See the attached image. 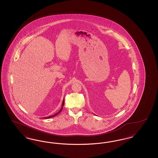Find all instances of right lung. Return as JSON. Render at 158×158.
<instances>
[{
    "label": "right lung",
    "instance_id": "1",
    "mask_svg": "<svg viewBox=\"0 0 158 158\" xmlns=\"http://www.w3.org/2000/svg\"><path fill=\"white\" fill-rule=\"evenodd\" d=\"M64 99H63V102H62V105H61V109L60 110V111H59V112H57V113H56V114H54V115H50V116H48V117H44V118H52V117H55L56 115H58L59 113L61 111V110H62V109H63V105H64Z\"/></svg>",
    "mask_w": 158,
    "mask_h": 158
}]
</instances>
